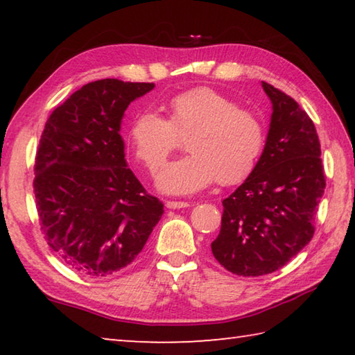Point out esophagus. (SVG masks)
<instances>
[{"label":"esophagus","mask_w":355,"mask_h":355,"mask_svg":"<svg viewBox=\"0 0 355 355\" xmlns=\"http://www.w3.org/2000/svg\"><path fill=\"white\" fill-rule=\"evenodd\" d=\"M191 205L189 202H184V200H167L166 202V207L167 208H172V209H175V208H188Z\"/></svg>","instance_id":"obj_1"}]
</instances>
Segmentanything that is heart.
<instances>
[{
  "label": "heart",
  "instance_id": "obj_1",
  "mask_svg": "<svg viewBox=\"0 0 355 355\" xmlns=\"http://www.w3.org/2000/svg\"><path fill=\"white\" fill-rule=\"evenodd\" d=\"M169 119L144 111L130 128L136 159L156 173L186 137L189 155L167 164L158 188L191 194L218 178L224 186L241 183L260 159L266 141L261 119L238 101L208 86L183 91L167 103Z\"/></svg>",
  "mask_w": 355,
  "mask_h": 355
}]
</instances>
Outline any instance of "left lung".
<instances>
[{
  "instance_id": "1",
  "label": "left lung",
  "mask_w": 355,
  "mask_h": 355,
  "mask_svg": "<svg viewBox=\"0 0 355 355\" xmlns=\"http://www.w3.org/2000/svg\"><path fill=\"white\" fill-rule=\"evenodd\" d=\"M272 101L266 146L255 169L222 200L216 260L243 277L271 274L296 257L315 233L326 188L313 122L290 95L263 81Z\"/></svg>"
}]
</instances>
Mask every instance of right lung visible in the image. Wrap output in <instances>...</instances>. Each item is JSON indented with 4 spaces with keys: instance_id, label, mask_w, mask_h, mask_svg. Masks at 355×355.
<instances>
[{
    "instance_id": "1",
    "label": "right lung",
    "mask_w": 355,
    "mask_h": 355,
    "mask_svg": "<svg viewBox=\"0 0 355 355\" xmlns=\"http://www.w3.org/2000/svg\"><path fill=\"white\" fill-rule=\"evenodd\" d=\"M153 83H89L48 117L35 153L40 230L65 266L106 277L135 260L164 205L127 167L120 120Z\"/></svg>"
}]
</instances>
